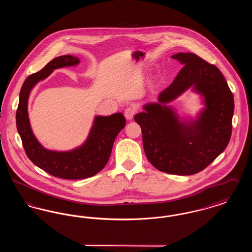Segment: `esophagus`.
I'll return each instance as SVG.
<instances>
[{"instance_id":"obj_1","label":"esophagus","mask_w":252,"mask_h":252,"mask_svg":"<svg viewBox=\"0 0 252 252\" xmlns=\"http://www.w3.org/2000/svg\"><path fill=\"white\" fill-rule=\"evenodd\" d=\"M136 112V108L129 107L125 110V117L126 120H132L134 117V114Z\"/></svg>"}]
</instances>
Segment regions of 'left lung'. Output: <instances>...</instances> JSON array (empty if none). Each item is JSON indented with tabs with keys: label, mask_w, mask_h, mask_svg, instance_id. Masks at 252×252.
<instances>
[{
	"label": "left lung",
	"mask_w": 252,
	"mask_h": 252,
	"mask_svg": "<svg viewBox=\"0 0 252 252\" xmlns=\"http://www.w3.org/2000/svg\"><path fill=\"white\" fill-rule=\"evenodd\" d=\"M183 65L158 102L145 104L135 115L146 158L158 170L180 176L196 174L227 147L231 136L233 95L219 69L192 53L171 57ZM190 87L204 108L194 120L180 118L167 104Z\"/></svg>",
	"instance_id": "obj_1"
}]
</instances>
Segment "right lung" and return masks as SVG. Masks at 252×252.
Wrapping results in <instances>:
<instances>
[{
    "instance_id": "1",
    "label": "right lung",
    "mask_w": 252,
    "mask_h": 252,
    "mask_svg": "<svg viewBox=\"0 0 252 252\" xmlns=\"http://www.w3.org/2000/svg\"><path fill=\"white\" fill-rule=\"evenodd\" d=\"M79 63L77 57L60 56L50 61L39 72L29 75L21 89L16 113L17 129L27 157L37 167L65 180H82L99 173L108 163L114 140L126 126V119L121 112L109 116H95L84 143L68 151L50 150L37 141L28 116L31 91L54 70L76 66Z\"/></svg>"
}]
</instances>
